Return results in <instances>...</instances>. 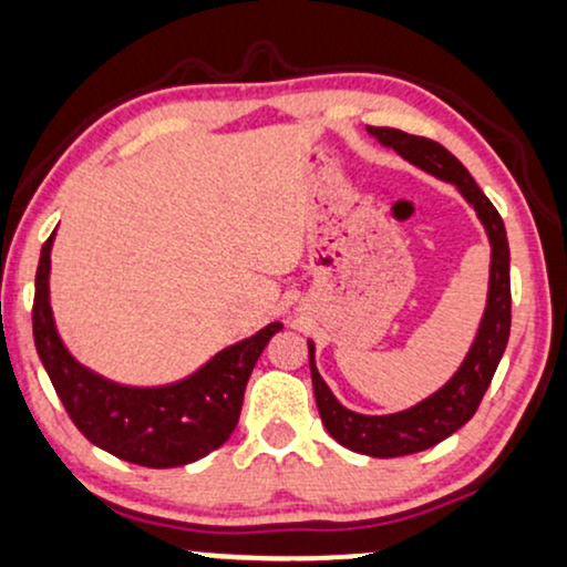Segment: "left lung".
Segmentation results:
<instances>
[{"instance_id": "1", "label": "left lung", "mask_w": 567, "mask_h": 567, "mask_svg": "<svg viewBox=\"0 0 567 567\" xmlns=\"http://www.w3.org/2000/svg\"><path fill=\"white\" fill-rule=\"evenodd\" d=\"M370 135L378 137L388 148L401 153L414 166L458 187V193L466 197L468 205H474L492 245L487 310H484L474 347L463 359L461 370L435 395H430V399L416 403L409 411L388 416H364L341 406L336 395L330 393L326 380L320 378L318 367H315V347L310 343L315 401H318L320 419L330 437L349 447V451L374 455V458H395V455L427 451L440 440L451 437L480 409L511 336V249L508 234H505V224L497 208L451 151L443 148L435 140L409 135V132L393 127H370Z\"/></svg>"}]
</instances>
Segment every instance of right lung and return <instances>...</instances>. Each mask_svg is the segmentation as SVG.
I'll return each instance as SVG.
<instances>
[{"label": "right lung", "mask_w": 567, "mask_h": 567, "mask_svg": "<svg viewBox=\"0 0 567 567\" xmlns=\"http://www.w3.org/2000/svg\"><path fill=\"white\" fill-rule=\"evenodd\" d=\"M51 241H43L35 270L33 341L51 385L75 427L116 458L148 468L193 463L231 437L239 422L249 374L262 349L284 326L218 351L187 380L164 388H127L78 364L54 328L49 305Z\"/></svg>", "instance_id": "right-lung-1"}]
</instances>
